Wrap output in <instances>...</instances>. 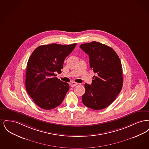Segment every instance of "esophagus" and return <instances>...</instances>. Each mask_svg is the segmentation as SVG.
<instances>
[{"label":"esophagus","instance_id":"1","mask_svg":"<svg viewBox=\"0 0 149 149\" xmlns=\"http://www.w3.org/2000/svg\"><path fill=\"white\" fill-rule=\"evenodd\" d=\"M77 84H78V83H75V82H72V83H71L70 84V85L71 87H74V86H76Z\"/></svg>","mask_w":149,"mask_h":149}]
</instances>
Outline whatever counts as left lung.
Returning a JSON list of instances; mask_svg holds the SVG:
<instances>
[{
	"label": "left lung",
	"instance_id": "obj_1",
	"mask_svg": "<svg viewBox=\"0 0 149 149\" xmlns=\"http://www.w3.org/2000/svg\"><path fill=\"white\" fill-rule=\"evenodd\" d=\"M80 47L88 54L90 67L96 74L91 85L85 83L82 102L93 109H104L113 102L122 88L120 59L112 48L98 42L83 43Z\"/></svg>",
	"mask_w": 149,
	"mask_h": 149
}]
</instances>
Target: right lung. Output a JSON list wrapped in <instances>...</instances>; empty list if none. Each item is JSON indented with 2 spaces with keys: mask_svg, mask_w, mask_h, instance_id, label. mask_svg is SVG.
Returning <instances> with one entry per match:
<instances>
[{
  "mask_svg": "<svg viewBox=\"0 0 149 149\" xmlns=\"http://www.w3.org/2000/svg\"><path fill=\"white\" fill-rule=\"evenodd\" d=\"M76 45H42L29 57L26 73V91L40 108L51 109L63 102L69 85L56 77V73L61 72L65 58Z\"/></svg>",
  "mask_w": 149,
  "mask_h": 149,
  "instance_id": "1",
  "label": "right lung"
}]
</instances>
